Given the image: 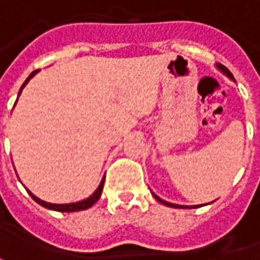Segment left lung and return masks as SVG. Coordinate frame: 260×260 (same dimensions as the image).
Instances as JSON below:
<instances>
[{
  "label": "left lung",
  "instance_id": "1",
  "mask_svg": "<svg viewBox=\"0 0 260 260\" xmlns=\"http://www.w3.org/2000/svg\"><path fill=\"white\" fill-rule=\"evenodd\" d=\"M218 68L221 69V71H223L224 74L227 75V76H229V78H231V79H233V74H231V72H230L229 69L225 68V67H224V65H221V64H218L217 65ZM153 196H154V198H156V201H158L160 202V203H163V205H166V206H170V207H175V209H186V207H189V209H195V207H199V205H198V206H180V205H173V203H169V202H166V201H163V199H160V198H158V196H156L154 195V193H153ZM202 206V205H201Z\"/></svg>",
  "mask_w": 260,
  "mask_h": 260
}]
</instances>
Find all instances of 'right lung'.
Masks as SVG:
<instances>
[{
	"mask_svg": "<svg viewBox=\"0 0 260 260\" xmlns=\"http://www.w3.org/2000/svg\"><path fill=\"white\" fill-rule=\"evenodd\" d=\"M39 72V69L37 71H33L30 75H29V78L25 80V83L22 85V87H20L19 90V94L20 91H22V89L25 87L26 83L29 82V80L35 76V75ZM18 94V96H19ZM103 185H104V178L102 180V182H100V185H99V188L96 189V192L93 193L91 196H89L87 199H85V201H80V202H76V203H68V205H55V203H47V202L42 201V199H39V198H36V196L33 195L31 192H29V195L31 196V199L35 202H37L39 205H42V206L47 207V209H51V210H57V212H79V210H86V209H89V207H91L94 203H96L99 199H100V196H102V191H103Z\"/></svg>",
	"mask_w": 260,
	"mask_h": 260,
	"instance_id": "add662e5",
	"label": "right lung"
}]
</instances>
